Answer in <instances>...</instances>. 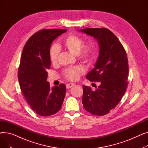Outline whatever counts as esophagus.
<instances>
[{
	"label": "esophagus",
	"instance_id": "1",
	"mask_svg": "<svg viewBox=\"0 0 148 148\" xmlns=\"http://www.w3.org/2000/svg\"><path fill=\"white\" fill-rule=\"evenodd\" d=\"M74 86H75L74 83H69L66 85V87L67 89H70V88H71L72 87H73Z\"/></svg>",
	"mask_w": 148,
	"mask_h": 148
}]
</instances>
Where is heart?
<instances>
[{
	"instance_id": "obj_1",
	"label": "heart",
	"mask_w": 148,
	"mask_h": 148,
	"mask_svg": "<svg viewBox=\"0 0 148 148\" xmlns=\"http://www.w3.org/2000/svg\"><path fill=\"white\" fill-rule=\"evenodd\" d=\"M63 47L74 54L83 63L88 64L92 62L95 56V45L91 41L83 42V38L74 34H69L63 41ZM59 55V49L56 45H52L49 50V58L51 63L55 65L58 63ZM83 70L79 66L69 68L64 71L65 78L70 81H75L79 79Z\"/></svg>"
}]
</instances>
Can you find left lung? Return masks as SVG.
Listing matches in <instances>:
<instances>
[{"label": "left lung", "instance_id": "8db88e82", "mask_svg": "<svg viewBox=\"0 0 148 148\" xmlns=\"http://www.w3.org/2000/svg\"><path fill=\"white\" fill-rule=\"evenodd\" d=\"M81 32L96 38L99 54L95 68L86 79L99 82L95 90L83 85L84 109L97 116L108 114L120 102L126 92L128 61L125 49L114 34L107 28H86Z\"/></svg>", "mask_w": 148, "mask_h": 148}]
</instances>
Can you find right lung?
Wrapping results in <instances>:
<instances>
[{"mask_svg": "<svg viewBox=\"0 0 148 148\" xmlns=\"http://www.w3.org/2000/svg\"><path fill=\"white\" fill-rule=\"evenodd\" d=\"M61 29H45L31 36L23 48L18 71L21 90L30 108L38 115L49 116L60 110L65 96L64 84L50 86L49 50L53 40L65 32Z\"/></svg>", "mask_w": 148, "mask_h": 148, "instance_id": "add662e5", "label": "right lung"}]
</instances>
